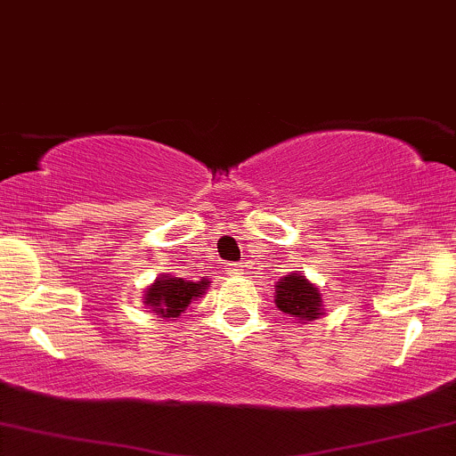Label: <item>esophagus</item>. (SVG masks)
<instances>
[{"mask_svg": "<svg viewBox=\"0 0 456 456\" xmlns=\"http://www.w3.org/2000/svg\"><path fill=\"white\" fill-rule=\"evenodd\" d=\"M240 271H243V266H239V264H228V273L239 274Z\"/></svg>", "mask_w": 456, "mask_h": 456, "instance_id": "esophagus-1", "label": "esophagus"}]
</instances>
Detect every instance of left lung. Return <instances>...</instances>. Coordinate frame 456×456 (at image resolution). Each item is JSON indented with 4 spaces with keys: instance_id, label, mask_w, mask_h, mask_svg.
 Returning <instances> with one entry per match:
<instances>
[{
    "instance_id": "left-lung-1",
    "label": "left lung",
    "mask_w": 456,
    "mask_h": 456,
    "mask_svg": "<svg viewBox=\"0 0 456 456\" xmlns=\"http://www.w3.org/2000/svg\"><path fill=\"white\" fill-rule=\"evenodd\" d=\"M274 305L281 313L297 319V323L314 322V319L325 314L322 289L311 283L305 277V273L300 271L285 274L277 281V285H274Z\"/></svg>"
}]
</instances>
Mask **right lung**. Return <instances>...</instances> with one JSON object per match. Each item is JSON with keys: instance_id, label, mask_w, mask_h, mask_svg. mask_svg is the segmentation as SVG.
<instances>
[{"instance_id": "add662e5", "label": "right lung", "mask_w": 456, "mask_h": 456, "mask_svg": "<svg viewBox=\"0 0 456 456\" xmlns=\"http://www.w3.org/2000/svg\"><path fill=\"white\" fill-rule=\"evenodd\" d=\"M209 288L211 281L205 277L200 281H183L175 274H160L154 283L145 288L143 305L159 319L173 322V319L182 317V313L188 311L192 300L205 296Z\"/></svg>"}]
</instances>
